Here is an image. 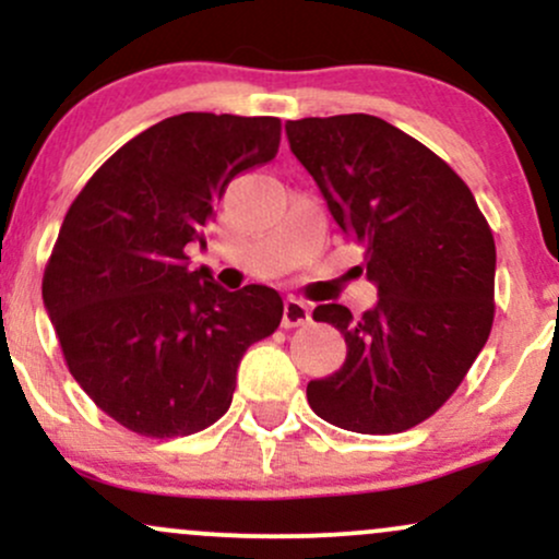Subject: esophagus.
<instances>
[{
    "mask_svg": "<svg viewBox=\"0 0 559 559\" xmlns=\"http://www.w3.org/2000/svg\"><path fill=\"white\" fill-rule=\"evenodd\" d=\"M284 329H297V325H305L310 323V305L301 299H294L288 297L286 305H284Z\"/></svg>",
    "mask_w": 559,
    "mask_h": 559,
    "instance_id": "esophagus-1",
    "label": "esophagus"
}]
</instances>
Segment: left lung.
I'll use <instances>...</instances> for the list:
<instances>
[{
  "label": "left lung",
  "mask_w": 559,
  "mask_h": 559,
  "mask_svg": "<svg viewBox=\"0 0 559 559\" xmlns=\"http://www.w3.org/2000/svg\"><path fill=\"white\" fill-rule=\"evenodd\" d=\"M286 136L378 288L362 316L316 307L312 318L342 331L346 360L307 383V402L344 431H407L454 394L491 333L489 223L463 178L386 120L301 118Z\"/></svg>",
  "instance_id": "8db88e82"
}]
</instances>
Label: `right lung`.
I'll use <instances>...</instances> for the list:
<instances>
[{"label":"right lung","instance_id":"1","mask_svg":"<svg viewBox=\"0 0 559 559\" xmlns=\"http://www.w3.org/2000/svg\"><path fill=\"white\" fill-rule=\"evenodd\" d=\"M278 118L183 112L159 120L88 178L70 204L41 284L81 389L128 431L173 439L213 426L234 400L243 352L271 336V286L226 292L186 247L243 170L278 152Z\"/></svg>","mask_w":559,"mask_h":559}]
</instances>
